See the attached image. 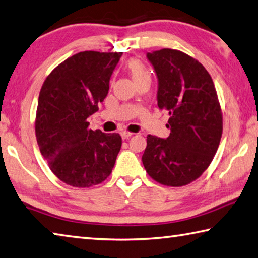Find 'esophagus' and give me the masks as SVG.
<instances>
[{
    "label": "esophagus",
    "instance_id": "esophagus-1",
    "mask_svg": "<svg viewBox=\"0 0 258 258\" xmlns=\"http://www.w3.org/2000/svg\"><path fill=\"white\" fill-rule=\"evenodd\" d=\"M120 135H121V139H123V140H126V139H128V138L132 137L133 133L127 132V131H121V132H120Z\"/></svg>",
    "mask_w": 258,
    "mask_h": 258
}]
</instances>
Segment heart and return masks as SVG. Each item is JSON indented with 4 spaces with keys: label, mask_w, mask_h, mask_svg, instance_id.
<instances>
[{
    "label": "heart",
    "mask_w": 258,
    "mask_h": 258,
    "mask_svg": "<svg viewBox=\"0 0 258 258\" xmlns=\"http://www.w3.org/2000/svg\"><path fill=\"white\" fill-rule=\"evenodd\" d=\"M127 70L137 84L142 81H151V73L141 59H130L127 62Z\"/></svg>",
    "instance_id": "heart-1"
}]
</instances>
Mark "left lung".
Listing matches in <instances>:
<instances>
[{"mask_svg":"<svg viewBox=\"0 0 258 258\" xmlns=\"http://www.w3.org/2000/svg\"><path fill=\"white\" fill-rule=\"evenodd\" d=\"M158 78V107L170 115V135L147 137L142 162L166 186H185L203 174L217 153L222 113L212 78L199 60L180 50L147 53Z\"/></svg>","mask_w":258,"mask_h":258,"instance_id":"1","label":"left lung"}]
</instances>
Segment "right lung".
I'll return each mask as SVG.
<instances>
[{
    "mask_svg": "<svg viewBox=\"0 0 258 258\" xmlns=\"http://www.w3.org/2000/svg\"><path fill=\"white\" fill-rule=\"evenodd\" d=\"M119 53L86 50L56 67L40 89L35 131L40 153L65 184L90 187L113 170L119 134L89 128L88 117L108 95Z\"/></svg>",
    "mask_w": 258,
    "mask_h": 258,
    "instance_id": "add662e5",
    "label": "right lung"
}]
</instances>
